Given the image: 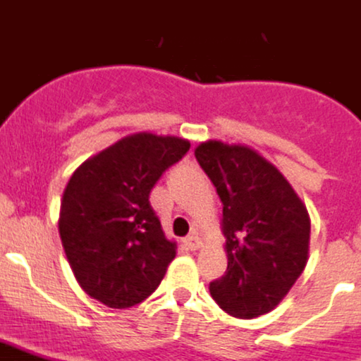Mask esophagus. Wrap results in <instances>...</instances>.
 I'll list each match as a JSON object with an SVG mask.
<instances>
[{
	"instance_id": "1",
	"label": "esophagus",
	"mask_w": 361,
	"mask_h": 361,
	"mask_svg": "<svg viewBox=\"0 0 361 361\" xmlns=\"http://www.w3.org/2000/svg\"><path fill=\"white\" fill-rule=\"evenodd\" d=\"M185 244H187V247H189V250H192V251H196V250H200V247H202V240H200L196 235H189V237L185 238Z\"/></svg>"
}]
</instances>
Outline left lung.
Here are the masks:
<instances>
[{
	"label": "left lung",
	"mask_w": 361,
	"mask_h": 361,
	"mask_svg": "<svg viewBox=\"0 0 361 361\" xmlns=\"http://www.w3.org/2000/svg\"><path fill=\"white\" fill-rule=\"evenodd\" d=\"M195 156L222 200L227 271L209 292L242 319L274 310L308 262L307 205L274 163L247 145L209 139Z\"/></svg>",
	"instance_id": "1"
}]
</instances>
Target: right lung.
Segmentation results:
<instances>
[{"label": "right lung", "mask_w": 361, "mask_h": 361, "mask_svg": "<svg viewBox=\"0 0 361 361\" xmlns=\"http://www.w3.org/2000/svg\"><path fill=\"white\" fill-rule=\"evenodd\" d=\"M176 135H124L77 166L60 200L59 233L80 288L110 308L143 302L176 257L148 195L189 150Z\"/></svg>", "instance_id": "1"}]
</instances>
